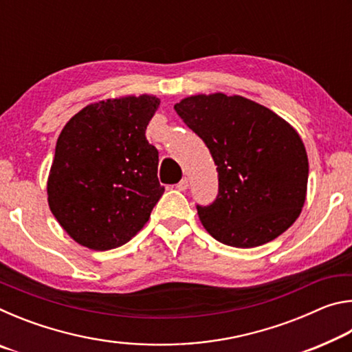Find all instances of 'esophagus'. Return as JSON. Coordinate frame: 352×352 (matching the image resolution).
<instances>
[{
	"label": "esophagus",
	"mask_w": 352,
	"mask_h": 352,
	"mask_svg": "<svg viewBox=\"0 0 352 352\" xmlns=\"http://www.w3.org/2000/svg\"><path fill=\"white\" fill-rule=\"evenodd\" d=\"M188 186H189V182H188V178L184 177V178H182L180 183L177 184V189H178V190H186Z\"/></svg>",
	"instance_id": "34e87169"
}]
</instances>
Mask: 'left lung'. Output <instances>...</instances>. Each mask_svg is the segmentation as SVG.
Listing matches in <instances>:
<instances>
[{"label":"left lung","mask_w":352,"mask_h":352,"mask_svg":"<svg viewBox=\"0 0 352 352\" xmlns=\"http://www.w3.org/2000/svg\"><path fill=\"white\" fill-rule=\"evenodd\" d=\"M219 172V194L197 212L214 239L253 248L294 225L306 201L309 162L296 130L254 100L195 94L174 105Z\"/></svg>","instance_id":"1"}]
</instances>
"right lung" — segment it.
<instances>
[{
  "mask_svg": "<svg viewBox=\"0 0 352 352\" xmlns=\"http://www.w3.org/2000/svg\"><path fill=\"white\" fill-rule=\"evenodd\" d=\"M160 99L122 96L87 105L58 135L47 177V204L80 245L105 252L147 223L164 188L158 151L146 129Z\"/></svg>",
  "mask_w": 352,
  "mask_h": 352,
  "instance_id": "obj_1",
  "label": "right lung"
}]
</instances>
